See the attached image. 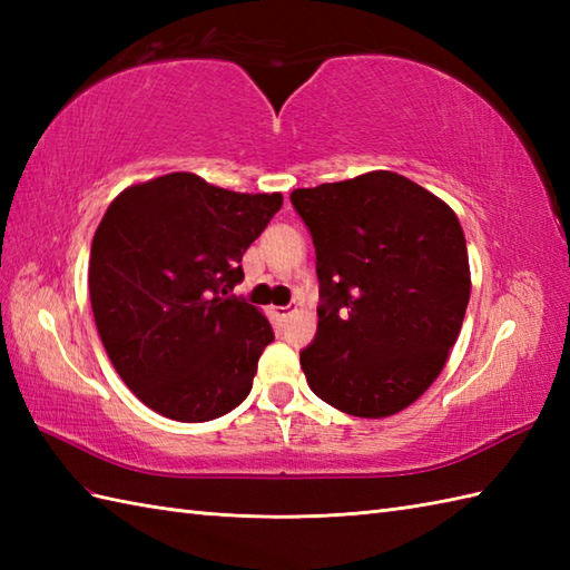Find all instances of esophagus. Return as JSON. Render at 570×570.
Instances as JSON below:
<instances>
[{
    "mask_svg": "<svg viewBox=\"0 0 570 570\" xmlns=\"http://www.w3.org/2000/svg\"><path fill=\"white\" fill-rule=\"evenodd\" d=\"M274 318L276 321H288L292 318V313H294V308H288V306H274Z\"/></svg>",
    "mask_w": 570,
    "mask_h": 570,
    "instance_id": "34e87169",
    "label": "esophagus"
}]
</instances>
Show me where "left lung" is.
<instances>
[{"label":"left lung","mask_w":570,"mask_h":570,"mask_svg":"<svg viewBox=\"0 0 570 570\" xmlns=\"http://www.w3.org/2000/svg\"><path fill=\"white\" fill-rule=\"evenodd\" d=\"M316 245L318 331L301 367L313 394L360 419L411 406L463 328L470 264L448 203L394 171L296 188Z\"/></svg>","instance_id":"left-lung-1"}]
</instances>
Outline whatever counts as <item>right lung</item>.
Instances as JSON below:
<instances>
[{
    "instance_id": "add662e5",
    "label": "right lung",
    "mask_w": 570,
    "mask_h": 570,
    "mask_svg": "<svg viewBox=\"0 0 570 570\" xmlns=\"http://www.w3.org/2000/svg\"><path fill=\"white\" fill-rule=\"evenodd\" d=\"M282 193H235L176 171L125 188L92 237L90 304L100 341L141 404L200 423L247 399L274 341L229 288Z\"/></svg>"
}]
</instances>
